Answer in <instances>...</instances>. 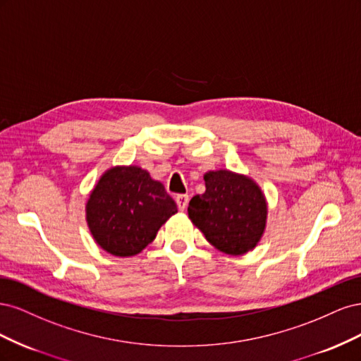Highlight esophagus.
Returning a JSON list of instances; mask_svg holds the SVG:
<instances>
[{
    "label": "esophagus",
    "instance_id": "obj_1",
    "mask_svg": "<svg viewBox=\"0 0 361 361\" xmlns=\"http://www.w3.org/2000/svg\"><path fill=\"white\" fill-rule=\"evenodd\" d=\"M188 202H190V197H188L187 194H178V195H176V203H178L179 211H185V209H187Z\"/></svg>",
    "mask_w": 361,
    "mask_h": 361
}]
</instances>
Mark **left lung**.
Instances as JSON below:
<instances>
[{"mask_svg":"<svg viewBox=\"0 0 361 361\" xmlns=\"http://www.w3.org/2000/svg\"><path fill=\"white\" fill-rule=\"evenodd\" d=\"M203 179L206 191L191 199L190 220L216 250L231 256L248 253L265 232V194L253 179L231 170L207 171Z\"/></svg>","mask_w":361,"mask_h":361,"instance_id":"left-lung-1","label":"left lung"}]
</instances>
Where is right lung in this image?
Instances as JSON below:
<instances>
[{
	"label": "right lung",
	"mask_w": 361,
	"mask_h": 361,
	"mask_svg": "<svg viewBox=\"0 0 361 361\" xmlns=\"http://www.w3.org/2000/svg\"><path fill=\"white\" fill-rule=\"evenodd\" d=\"M178 206L164 185L138 166L108 169L85 204V220L94 241L118 257L138 255Z\"/></svg>",
	"instance_id": "obj_1"
}]
</instances>
